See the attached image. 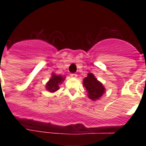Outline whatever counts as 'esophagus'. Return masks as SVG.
I'll return each mask as SVG.
<instances>
[{"instance_id":"1","label":"esophagus","mask_w":146,"mask_h":146,"mask_svg":"<svg viewBox=\"0 0 146 146\" xmlns=\"http://www.w3.org/2000/svg\"><path fill=\"white\" fill-rule=\"evenodd\" d=\"M77 76L78 75L76 74V73H71V74H70V77L71 78H77Z\"/></svg>"}]
</instances>
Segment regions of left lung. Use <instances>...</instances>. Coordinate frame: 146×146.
I'll return each instance as SVG.
<instances>
[{
    "instance_id": "left-lung-1",
    "label": "left lung",
    "mask_w": 146,
    "mask_h": 146,
    "mask_svg": "<svg viewBox=\"0 0 146 146\" xmlns=\"http://www.w3.org/2000/svg\"><path fill=\"white\" fill-rule=\"evenodd\" d=\"M83 86L88 92V97L92 101L100 100L105 92V88L92 73H88V76L83 79Z\"/></svg>"
}]
</instances>
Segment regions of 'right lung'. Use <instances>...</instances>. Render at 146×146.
Returning <instances> with one entry per match:
<instances>
[{
  "label": "right lung",
  "mask_w": 146,
  "mask_h": 146,
  "mask_svg": "<svg viewBox=\"0 0 146 146\" xmlns=\"http://www.w3.org/2000/svg\"><path fill=\"white\" fill-rule=\"evenodd\" d=\"M66 79V76L56 75L54 73L51 74V78L46 84V90L49 92L54 93L59 90V85H61Z\"/></svg>",
  "instance_id": "1"
}]
</instances>
